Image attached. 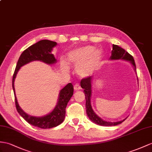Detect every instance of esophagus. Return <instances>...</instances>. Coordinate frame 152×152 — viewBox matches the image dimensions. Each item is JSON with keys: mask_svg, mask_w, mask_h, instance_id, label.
I'll return each instance as SVG.
<instances>
[{"mask_svg": "<svg viewBox=\"0 0 152 152\" xmlns=\"http://www.w3.org/2000/svg\"><path fill=\"white\" fill-rule=\"evenodd\" d=\"M80 89V86H79V84H75V86H74V90L75 91H77V90H79Z\"/></svg>", "mask_w": 152, "mask_h": 152, "instance_id": "esophagus-1", "label": "esophagus"}]
</instances>
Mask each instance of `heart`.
Here are the masks:
<instances>
[{
  "instance_id": "heart-1",
  "label": "heart",
  "mask_w": 152,
  "mask_h": 152,
  "mask_svg": "<svg viewBox=\"0 0 152 152\" xmlns=\"http://www.w3.org/2000/svg\"><path fill=\"white\" fill-rule=\"evenodd\" d=\"M103 58L102 51L95 49L93 46H80L70 51L68 55V62L64 58L60 59L62 72L69 73V65L77 68V73L82 78L90 77L100 67Z\"/></svg>"
}]
</instances>
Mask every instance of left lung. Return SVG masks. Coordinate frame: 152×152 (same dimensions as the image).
<instances>
[{"label":"left lung","mask_w":152,"mask_h":152,"mask_svg":"<svg viewBox=\"0 0 152 152\" xmlns=\"http://www.w3.org/2000/svg\"><path fill=\"white\" fill-rule=\"evenodd\" d=\"M110 61H116V60H123L128 61L130 63L134 71L136 73V66L134 61V59L131 55H129L126 51H125L123 48L120 46L113 44V50L112 51V54L109 58ZM94 76H90L81 80L80 86L84 89V94H85V99H86V108L87 115L93 123L100 126H116L123 123L126 118L124 119L117 121V122H110L102 119L101 117H99L95 113L91 106V95H92V83H93ZM138 81V78H137ZM139 84V83H138Z\"/></svg>","instance_id":"left-lung-1"}]
</instances>
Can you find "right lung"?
<instances>
[{
    "mask_svg": "<svg viewBox=\"0 0 152 152\" xmlns=\"http://www.w3.org/2000/svg\"><path fill=\"white\" fill-rule=\"evenodd\" d=\"M57 45L56 42L49 40H41L25 50L18 58L15 70L13 76L12 87L15 95L16 108L18 113L23 119L34 126L40 128L47 129L57 126L64 121L66 114V108L68 102L72 97L73 87L71 83H68L65 87L60 90L58 94V101L54 109L46 115L37 117L29 115L24 112L17 101L15 90L14 82L17 74L22 66L33 61H41L47 64L53 65L57 63V59L51 53L53 48Z\"/></svg>",
    "mask_w": 152,
    "mask_h": 152,
    "instance_id": "obj_1",
    "label": "right lung"
}]
</instances>
